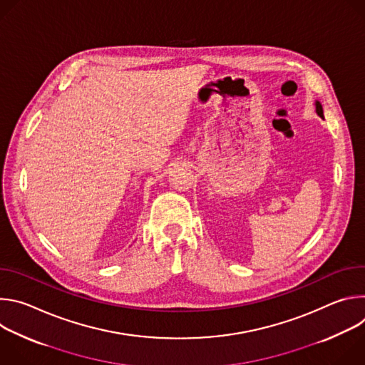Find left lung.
Returning <instances> with one entry per match:
<instances>
[{"label": "left lung", "mask_w": 365, "mask_h": 365, "mask_svg": "<svg viewBox=\"0 0 365 365\" xmlns=\"http://www.w3.org/2000/svg\"><path fill=\"white\" fill-rule=\"evenodd\" d=\"M317 113H318V115L319 117H322L324 118V110H322V106L319 102H317Z\"/></svg>", "instance_id": "1"}]
</instances>
